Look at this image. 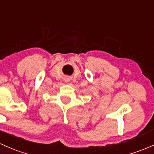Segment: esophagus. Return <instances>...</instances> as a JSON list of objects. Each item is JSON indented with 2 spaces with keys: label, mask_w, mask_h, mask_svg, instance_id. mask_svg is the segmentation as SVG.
<instances>
[{
  "label": "esophagus",
  "mask_w": 154,
  "mask_h": 154,
  "mask_svg": "<svg viewBox=\"0 0 154 154\" xmlns=\"http://www.w3.org/2000/svg\"><path fill=\"white\" fill-rule=\"evenodd\" d=\"M69 78H68V77H66V78H65V82H69Z\"/></svg>",
  "instance_id": "esophagus-1"
}]
</instances>
